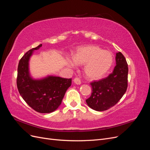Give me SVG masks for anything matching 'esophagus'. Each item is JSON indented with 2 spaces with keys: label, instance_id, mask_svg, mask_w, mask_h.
I'll list each match as a JSON object with an SVG mask.
<instances>
[{
  "label": "esophagus",
  "instance_id": "esophagus-1",
  "mask_svg": "<svg viewBox=\"0 0 150 150\" xmlns=\"http://www.w3.org/2000/svg\"><path fill=\"white\" fill-rule=\"evenodd\" d=\"M73 81H74V83L76 84H81V80H80L78 78H75L74 79Z\"/></svg>",
  "mask_w": 150,
  "mask_h": 150
}]
</instances>
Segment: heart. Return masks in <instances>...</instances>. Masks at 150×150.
Here are the masks:
<instances>
[{"label":"heart","mask_w":150,"mask_h":150,"mask_svg":"<svg viewBox=\"0 0 150 150\" xmlns=\"http://www.w3.org/2000/svg\"><path fill=\"white\" fill-rule=\"evenodd\" d=\"M74 60L68 61L67 64L74 67L76 63L84 65L86 78L91 80L102 78L111 68L114 57L109 51L103 50L96 45H88L79 47L74 56Z\"/></svg>","instance_id":"b5f03b06"}]
</instances>
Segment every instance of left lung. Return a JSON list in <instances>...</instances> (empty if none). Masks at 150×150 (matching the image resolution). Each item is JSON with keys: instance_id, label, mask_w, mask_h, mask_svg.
Listing matches in <instances>:
<instances>
[{"instance_id": "obj_1", "label": "left lung", "mask_w": 150, "mask_h": 150, "mask_svg": "<svg viewBox=\"0 0 150 150\" xmlns=\"http://www.w3.org/2000/svg\"><path fill=\"white\" fill-rule=\"evenodd\" d=\"M116 65L112 72L106 78L91 83L92 93L86 100L93 110L103 111L117 103L128 88V64L121 52L116 53Z\"/></svg>"}]
</instances>
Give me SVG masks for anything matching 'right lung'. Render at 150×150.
<instances>
[{
	"instance_id": "1",
	"label": "right lung",
	"mask_w": 150,
	"mask_h": 150,
	"mask_svg": "<svg viewBox=\"0 0 150 150\" xmlns=\"http://www.w3.org/2000/svg\"><path fill=\"white\" fill-rule=\"evenodd\" d=\"M27 52L19 61L17 68V86L22 98L35 111L49 113L60 106L67 89L71 85L72 79L56 76H48L35 80L31 78L29 72V61L34 50Z\"/></svg>"
}]
</instances>
